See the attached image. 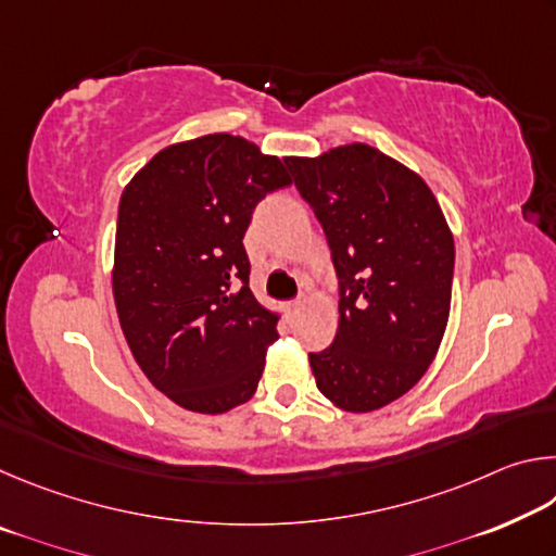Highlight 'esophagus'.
Returning a JSON list of instances; mask_svg holds the SVG:
<instances>
[{
	"label": "esophagus",
	"instance_id": "obj_1",
	"mask_svg": "<svg viewBox=\"0 0 556 556\" xmlns=\"http://www.w3.org/2000/svg\"><path fill=\"white\" fill-rule=\"evenodd\" d=\"M304 306V296H299V299H294V301H289V316H296L299 314V308Z\"/></svg>",
	"mask_w": 556,
	"mask_h": 556
}]
</instances>
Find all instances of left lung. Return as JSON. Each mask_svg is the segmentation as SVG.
<instances>
[{
    "label": "left lung",
    "instance_id": "8db88e82",
    "mask_svg": "<svg viewBox=\"0 0 556 556\" xmlns=\"http://www.w3.org/2000/svg\"><path fill=\"white\" fill-rule=\"evenodd\" d=\"M321 223L338 279V333L308 353L316 388L348 412L402 397L446 331L454 238L434 193L368 144L285 159Z\"/></svg>",
    "mask_w": 556,
    "mask_h": 556
}]
</instances>
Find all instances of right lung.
Here are the masks:
<instances>
[{
    "label": "right lung",
    "instance_id": "add662e5",
    "mask_svg": "<svg viewBox=\"0 0 556 556\" xmlns=\"http://www.w3.org/2000/svg\"><path fill=\"white\" fill-rule=\"evenodd\" d=\"M285 164L232 135L159 152L117 213V316L139 368L176 404L220 414L257 390L281 314L250 291L242 238Z\"/></svg>",
    "mask_w": 556,
    "mask_h": 556
}]
</instances>
